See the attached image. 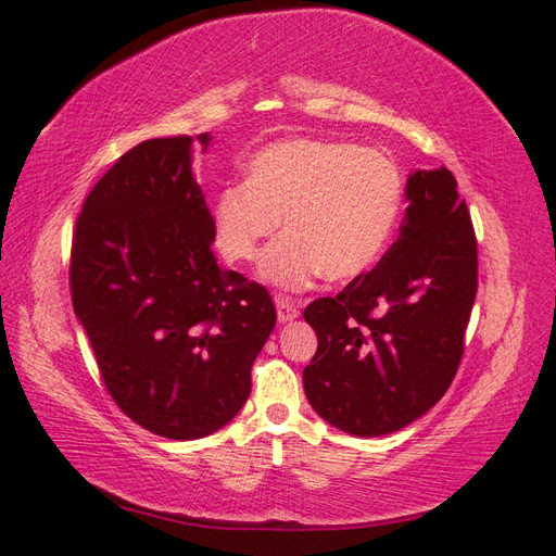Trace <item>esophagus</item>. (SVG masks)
I'll return each instance as SVG.
<instances>
[{"mask_svg":"<svg viewBox=\"0 0 556 556\" xmlns=\"http://www.w3.org/2000/svg\"><path fill=\"white\" fill-rule=\"evenodd\" d=\"M276 308H278V319L280 323H290V319L299 317V301L292 296L278 294L276 296Z\"/></svg>","mask_w":556,"mask_h":556,"instance_id":"esophagus-1","label":"esophagus"}]
</instances>
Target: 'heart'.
Masks as SVG:
<instances>
[{
  "label": "heart",
  "instance_id": "b5f03b06",
  "mask_svg": "<svg viewBox=\"0 0 556 556\" xmlns=\"http://www.w3.org/2000/svg\"><path fill=\"white\" fill-rule=\"evenodd\" d=\"M248 182H231L213 206L215 243L229 262H250L282 237L262 274L282 288H304L323 274L355 280L390 243L403 204V178L392 157L348 141L288 139L266 146L248 166Z\"/></svg>",
  "mask_w": 556,
  "mask_h": 556
}]
</instances>
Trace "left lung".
<instances>
[{
	"mask_svg": "<svg viewBox=\"0 0 556 556\" xmlns=\"http://www.w3.org/2000/svg\"><path fill=\"white\" fill-rule=\"evenodd\" d=\"M399 239L371 271L306 306L315 413L352 435L399 431L452 384L478 294V239L445 166L415 172Z\"/></svg>",
	"mask_w": 556,
	"mask_h": 556,
	"instance_id": "obj_1",
	"label": "left lung"
}]
</instances>
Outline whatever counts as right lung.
Returning <instances> with one entry per match:
<instances>
[{"instance_id": "add662e5", "label": "right lung", "mask_w": 556, "mask_h": 556, "mask_svg": "<svg viewBox=\"0 0 556 556\" xmlns=\"http://www.w3.org/2000/svg\"><path fill=\"white\" fill-rule=\"evenodd\" d=\"M190 146L182 134L127 150L86 197L70 257L74 313L106 392L174 441L204 439L241 410L276 327L264 285L217 266Z\"/></svg>"}]
</instances>
